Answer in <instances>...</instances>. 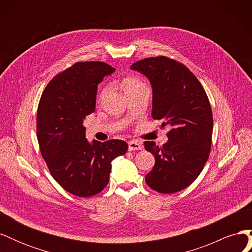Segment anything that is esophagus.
<instances>
[{
  "mask_svg": "<svg viewBox=\"0 0 252 252\" xmlns=\"http://www.w3.org/2000/svg\"><path fill=\"white\" fill-rule=\"evenodd\" d=\"M143 148L142 144L135 142V141H130L128 143V149L132 151V150H141Z\"/></svg>",
  "mask_w": 252,
  "mask_h": 252,
  "instance_id": "34e87169",
  "label": "esophagus"
}]
</instances>
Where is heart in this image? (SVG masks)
<instances>
[{"instance_id": "heart-1", "label": "heart", "mask_w": 252, "mask_h": 252, "mask_svg": "<svg viewBox=\"0 0 252 252\" xmlns=\"http://www.w3.org/2000/svg\"><path fill=\"white\" fill-rule=\"evenodd\" d=\"M122 85H123V88L125 90L126 94H129L133 93V91H135V90L145 87V84L140 79L134 78V77L125 78L123 80V82H122ZM109 90H110V87L108 85L104 86L101 89L100 94H98V95H97V102L98 103H101L104 100L105 96L107 95V94L109 93Z\"/></svg>"}]
</instances>
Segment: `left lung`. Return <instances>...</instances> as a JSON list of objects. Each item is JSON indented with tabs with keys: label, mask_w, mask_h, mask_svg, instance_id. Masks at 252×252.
<instances>
[{
	"label": "left lung",
	"mask_w": 252,
	"mask_h": 252,
	"mask_svg": "<svg viewBox=\"0 0 252 252\" xmlns=\"http://www.w3.org/2000/svg\"><path fill=\"white\" fill-rule=\"evenodd\" d=\"M152 86V118L168 125L162 147L146 141L145 149L156 158L147 185L161 193H174L199 177L211 148L213 118L202 84L188 68L164 56L146 58L131 65Z\"/></svg>",
	"instance_id": "obj_1"
}]
</instances>
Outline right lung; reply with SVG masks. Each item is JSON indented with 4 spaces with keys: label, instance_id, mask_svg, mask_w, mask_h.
<instances>
[{
    "label": "right lung",
    "instance_id": "1",
    "mask_svg": "<svg viewBox=\"0 0 252 252\" xmlns=\"http://www.w3.org/2000/svg\"><path fill=\"white\" fill-rule=\"evenodd\" d=\"M114 68L98 61L77 62L58 73L43 91L36 136L43 158L69 193L89 197L107 186L111 162L128 150L122 140L88 143L83 121L95 109L98 83Z\"/></svg>",
    "mask_w": 252,
    "mask_h": 252
}]
</instances>
